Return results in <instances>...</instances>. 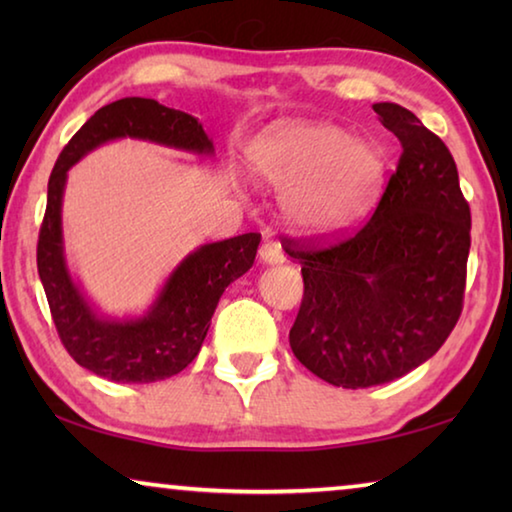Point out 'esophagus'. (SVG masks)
<instances>
[{"label":"esophagus","mask_w":512,"mask_h":512,"mask_svg":"<svg viewBox=\"0 0 512 512\" xmlns=\"http://www.w3.org/2000/svg\"><path fill=\"white\" fill-rule=\"evenodd\" d=\"M284 259L287 257H284V250L277 241H264L262 248H259V262L262 264H268V266L282 264Z\"/></svg>","instance_id":"34e87169"}]
</instances>
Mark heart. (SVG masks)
<instances>
[{"mask_svg": "<svg viewBox=\"0 0 512 512\" xmlns=\"http://www.w3.org/2000/svg\"><path fill=\"white\" fill-rule=\"evenodd\" d=\"M259 183L284 189L282 212L300 235H334L357 223L384 178V153L332 121L287 119L248 149Z\"/></svg>", "mask_w": 512, "mask_h": 512, "instance_id": "obj_1", "label": "heart"}]
</instances>
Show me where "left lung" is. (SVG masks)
Returning <instances> with one entry per match:
<instances>
[{
	"instance_id": "8db88e82",
	"label": "left lung",
	"mask_w": 512,
	"mask_h": 512,
	"mask_svg": "<svg viewBox=\"0 0 512 512\" xmlns=\"http://www.w3.org/2000/svg\"><path fill=\"white\" fill-rule=\"evenodd\" d=\"M372 108L402 144L372 219L329 246L287 248L305 280L291 350L343 388L388 384L440 350L461 316L470 255V205L445 142L397 103Z\"/></svg>"
}]
</instances>
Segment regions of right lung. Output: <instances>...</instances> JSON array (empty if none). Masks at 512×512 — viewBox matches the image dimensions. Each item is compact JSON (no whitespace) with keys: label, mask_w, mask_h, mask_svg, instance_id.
Returning <instances> with one entry per match:
<instances>
[{"label":"right lung","mask_w":512,"mask_h":512,"mask_svg":"<svg viewBox=\"0 0 512 512\" xmlns=\"http://www.w3.org/2000/svg\"><path fill=\"white\" fill-rule=\"evenodd\" d=\"M124 137L214 155L201 121L155 99L126 97L94 112L58 155L49 176L47 210L38 237V273L69 357L117 384H151L178 375L194 361L225 287L253 266L262 237L246 232L196 248L173 268L142 316L99 314L67 268L63 194L67 171L76 162L101 144Z\"/></svg>","instance_id":"add662e5"}]
</instances>
